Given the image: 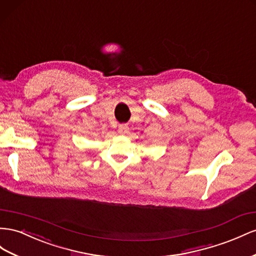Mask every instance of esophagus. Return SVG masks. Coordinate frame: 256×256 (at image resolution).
Returning a JSON list of instances; mask_svg holds the SVG:
<instances>
[{"label": "esophagus", "mask_w": 256, "mask_h": 256, "mask_svg": "<svg viewBox=\"0 0 256 256\" xmlns=\"http://www.w3.org/2000/svg\"><path fill=\"white\" fill-rule=\"evenodd\" d=\"M117 131H118V134H125L129 131V127L126 125V124H122V125L118 126V130Z\"/></svg>", "instance_id": "34e87169"}]
</instances>
